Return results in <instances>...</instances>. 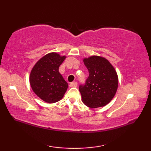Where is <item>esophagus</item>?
Wrapping results in <instances>:
<instances>
[{"instance_id": "1", "label": "esophagus", "mask_w": 151, "mask_h": 151, "mask_svg": "<svg viewBox=\"0 0 151 151\" xmlns=\"http://www.w3.org/2000/svg\"><path fill=\"white\" fill-rule=\"evenodd\" d=\"M69 86L71 88H75L77 86V82H73L69 84Z\"/></svg>"}]
</instances>
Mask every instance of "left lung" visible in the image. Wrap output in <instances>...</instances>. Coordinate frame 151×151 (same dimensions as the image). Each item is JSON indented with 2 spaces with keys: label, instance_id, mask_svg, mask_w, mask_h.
<instances>
[{
  "label": "left lung",
  "instance_id": "1",
  "mask_svg": "<svg viewBox=\"0 0 151 151\" xmlns=\"http://www.w3.org/2000/svg\"><path fill=\"white\" fill-rule=\"evenodd\" d=\"M84 63L89 71L85 85H81L79 91L82 101L92 108L104 106L116 93L118 76L116 70L105 58L91 56L84 58Z\"/></svg>",
  "mask_w": 151,
  "mask_h": 151
}]
</instances>
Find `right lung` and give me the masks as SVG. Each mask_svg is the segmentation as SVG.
<instances>
[{
  "label": "right lung",
  "mask_w": 151,
  "mask_h": 151,
  "mask_svg": "<svg viewBox=\"0 0 151 151\" xmlns=\"http://www.w3.org/2000/svg\"><path fill=\"white\" fill-rule=\"evenodd\" d=\"M56 52H50L37 61L30 74V84L38 97L48 103L60 101L68 84L59 72V67L65 59Z\"/></svg>",
  "instance_id": "1"
}]
</instances>
